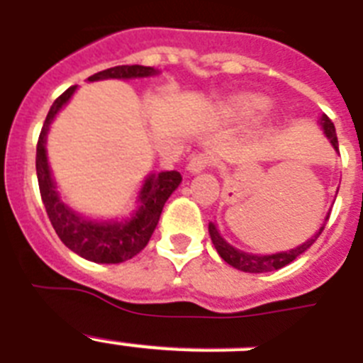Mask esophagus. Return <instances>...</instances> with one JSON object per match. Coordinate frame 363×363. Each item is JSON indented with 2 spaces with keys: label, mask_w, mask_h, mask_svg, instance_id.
Masks as SVG:
<instances>
[{
  "label": "esophagus",
  "mask_w": 363,
  "mask_h": 363,
  "mask_svg": "<svg viewBox=\"0 0 363 363\" xmlns=\"http://www.w3.org/2000/svg\"><path fill=\"white\" fill-rule=\"evenodd\" d=\"M210 164H212V157L208 155V153H199V155H194L190 159V162H188V172L191 175H195V173L204 172Z\"/></svg>",
  "instance_id": "obj_1"
}]
</instances>
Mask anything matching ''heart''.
<instances>
[{"mask_svg":"<svg viewBox=\"0 0 363 363\" xmlns=\"http://www.w3.org/2000/svg\"><path fill=\"white\" fill-rule=\"evenodd\" d=\"M269 107L270 100L263 96V94L245 93L228 100L223 106V113L228 118H235V121H252V118H256V116L269 111Z\"/></svg>","mask_w":363,"mask_h":363,"instance_id":"heart-1","label":"heart"}]
</instances>
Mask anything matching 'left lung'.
Masks as SVG:
<instances>
[{"label": "left lung", "mask_w": 363, "mask_h": 363, "mask_svg": "<svg viewBox=\"0 0 363 363\" xmlns=\"http://www.w3.org/2000/svg\"><path fill=\"white\" fill-rule=\"evenodd\" d=\"M318 124L321 125V131H323V135H325L327 140L330 143V146H333L334 151L338 153V137H336V129H334V124L330 122L329 116L321 115ZM336 194H338V191H336ZM329 213L330 212H327L320 228H318L316 232H314V235H311L307 241H303L301 245H298V247L291 248V250L274 252V254H252V252H245L232 247V245L220 235L216 223H208V234H210V239H212L217 254H219L230 267L250 274L272 272V270H279L283 269V267H286L289 263H292L296 257H299L303 252H307L308 248L313 247V242L320 238V234L323 232V228H325V223L329 220Z\"/></svg>", "instance_id": "1"}]
</instances>
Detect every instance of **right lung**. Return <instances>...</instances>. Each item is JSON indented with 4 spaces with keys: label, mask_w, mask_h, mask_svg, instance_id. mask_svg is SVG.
Masks as SVG:
<instances>
[{
    "label": "right lung",
    "mask_w": 363,
    "mask_h": 363,
    "mask_svg": "<svg viewBox=\"0 0 363 363\" xmlns=\"http://www.w3.org/2000/svg\"><path fill=\"white\" fill-rule=\"evenodd\" d=\"M159 72V69L144 67V65H118V67L96 72L87 78V82L140 80V78L157 77ZM77 89V86H72L64 94H60L55 104L50 106L45 122H43L36 146V173L40 194H42V201L45 204L47 216L52 223V228L56 230L58 238L69 250L93 263H124L146 247L151 234L159 225L164 204L169 199V195L177 190L182 177L175 169L147 173L135 199V210L121 219L87 217L77 212L60 194L52 172H50L49 159H47V135L50 131V124L55 122L58 113L67 106Z\"/></svg>",
    "instance_id": "1"
}]
</instances>
